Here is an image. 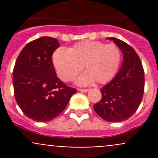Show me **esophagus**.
Here are the masks:
<instances>
[{"instance_id":"obj_1","label":"esophagus","mask_w":158,"mask_h":158,"mask_svg":"<svg viewBox=\"0 0 158 158\" xmlns=\"http://www.w3.org/2000/svg\"><path fill=\"white\" fill-rule=\"evenodd\" d=\"M78 90H79V92H87L89 91V89H78Z\"/></svg>"}]
</instances>
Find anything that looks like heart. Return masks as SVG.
Listing matches in <instances>:
<instances>
[{
    "instance_id": "obj_1",
    "label": "heart",
    "mask_w": 158,
    "mask_h": 158,
    "mask_svg": "<svg viewBox=\"0 0 158 158\" xmlns=\"http://www.w3.org/2000/svg\"><path fill=\"white\" fill-rule=\"evenodd\" d=\"M122 61V52L116 44L99 41H82L68 49L59 48L52 55V63L59 77L63 81L73 80L84 68L85 73L77 83L85 85L91 82L103 84L111 80Z\"/></svg>"
}]
</instances>
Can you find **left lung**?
Here are the masks:
<instances>
[{
    "label": "left lung",
    "mask_w": 158,
    "mask_h": 158,
    "mask_svg": "<svg viewBox=\"0 0 158 158\" xmlns=\"http://www.w3.org/2000/svg\"><path fill=\"white\" fill-rule=\"evenodd\" d=\"M122 50L123 63L115 77L101 91L102 99L93 106L98 115L109 122L131 117L139 107L144 90V73L135 50L121 40L109 37Z\"/></svg>",
    "instance_id": "8db88e82"
}]
</instances>
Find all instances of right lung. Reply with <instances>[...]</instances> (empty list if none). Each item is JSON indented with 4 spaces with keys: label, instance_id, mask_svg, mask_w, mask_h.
<instances>
[{
    "label": "right lung",
    "instance_id": "1",
    "mask_svg": "<svg viewBox=\"0 0 158 158\" xmlns=\"http://www.w3.org/2000/svg\"><path fill=\"white\" fill-rule=\"evenodd\" d=\"M56 39L43 36L28 43L19 54L13 71L14 96L23 114L36 122H49L66 109L76 89L56 76L52 53Z\"/></svg>",
    "mask_w": 158,
    "mask_h": 158
}]
</instances>
